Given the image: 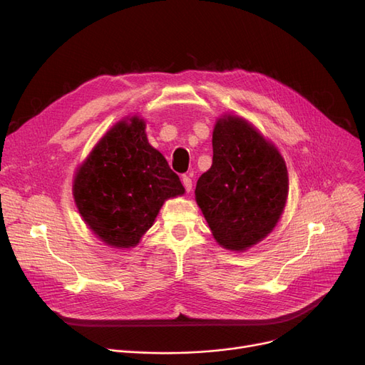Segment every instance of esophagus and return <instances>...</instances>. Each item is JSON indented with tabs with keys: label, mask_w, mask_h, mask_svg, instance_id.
<instances>
[{
	"label": "esophagus",
	"mask_w": 365,
	"mask_h": 365,
	"mask_svg": "<svg viewBox=\"0 0 365 365\" xmlns=\"http://www.w3.org/2000/svg\"><path fill=\"white\" fill-rule=\"evenodd\" d=\"M182 184H184V187H185V192L187 193H190L192 192V187H193V181H192V178H190L188 175H182Z\"/></svg>",
	"instance_id": "1"
}]
</instances>
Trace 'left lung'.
<instances>
[{"label":"left lung","instance_id":"obj_1","mask_svg":"<svg viewBox=\"0 0 365 365\" xmlns=\"http://www.w3.org/2000/svg\"><path fill=\"white\" fill-rule=\"evenodd\" d=\"M212 166L196 184V202L222 248L247 251L281 220L288 170L279 150L248 120L221 115L212 132Z\"/></svg>","mask_w":365,"mask_h":365}]
</instances>
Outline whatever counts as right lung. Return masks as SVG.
Here are the masks:
<instances>
[{
	"label": "right lung",
	"mask_w": 365,
	"mask_h": 365,
	"mask_svg": "<svg viewBox=\"0 0 365 365\" xmlns=\"http://www.w3.org/2000/svg\"><path fill=\"white\" fill-rule=\"evenodd\" d=\"M184 192L163 154L150 145L140 115L117 121L77 168L73 182L83 221L117 250L140 244L163 203Z\"/></svg>",
	"instance_id": "obj_1"
}]
</instances>
